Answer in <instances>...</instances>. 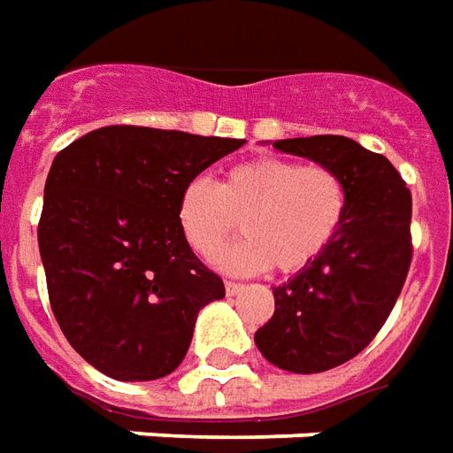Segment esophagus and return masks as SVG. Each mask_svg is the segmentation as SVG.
I'll list each match as a JSON object with an SVG mask.
<instances>
[{
    "label": "esophagus",
    "instance_id": "1",
    "mask_svg": "<svg viewBox=\"0 0 453 453\" xmlns=\"http://www.w3.org/2000/svg\"><path fill=\"white\" fill-rule=\"evenodd\" d=\"M226 292L230 294V296H235V294L242 292V284H240V281H226Z\"/></svg>",
    "mask_w": 453,
    "mask_h": 453
}]
</instances>
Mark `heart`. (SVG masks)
I'll list each match as a JSON object with an SVG mask.
<instances>
[{
    "instance_id": "1",
    "label": "heart",
    "mask_w": 453,
    "mask_h": 453,
    "mask_svg": "<svg viewBox=\"0 0 453 453\" xmlns=\"http://www.w3.org/2000/svg\"><path fill=\"white\" fill-rule=\"evenodd\" d=\"M348 213L341 173L324 164L262 157L237 164L220 186L194 179L183 186L176 220L201 257H213L240 230L248 240L226 250L218 265L235 274L277 267L294 274L321 257Z\"/></svg>"
}]
</instances>
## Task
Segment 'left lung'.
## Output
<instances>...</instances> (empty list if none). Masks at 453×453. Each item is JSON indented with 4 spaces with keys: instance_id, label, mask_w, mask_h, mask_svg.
I'll use <instances>...</instances> for the list:
<instances>
[{
    "instance_id": "left-lung-1",
    "label": "left lung",
    "mask_w": 453,
    "mask_h": 453,
    "mask_svg": "<svg viewBox=\"0 0 453 453\" xmlns=\"http://www.w3.org/2000/svg\"><path fill=\"white\" fill-rule=\"evenodd\" d=\"M274 150L331 166L348 188L336 240L274 292L255 343L272 365L324 372L356 358L388 321L412 262V194L382 154L341 134L277 139Z\"/></svg>"
}]
</instances>
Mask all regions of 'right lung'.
<instances>
[{"label": "right lung", "mask_w": 453, "mask_h": 453, "mask_svg": "<svg viewBox=\"0 0 453 453\" xmlns=\"http://www.w3.org/2000/svg\"><path fill=\"white\" fill-rule=\"evenodd\" d=\"M245 139L112 125L50 164L39 220L53 316L93 368L122 382L181 365L198 311L223 280L183 240V186Z\"/></svg>", "instance_id": "1"}]
</instances>
